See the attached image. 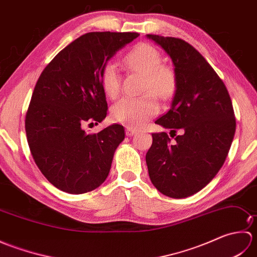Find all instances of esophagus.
Returning a JSON list of instances; mask_svg holds the SVG:
<instances>
[{
  "mask_svg": "<svg viewBox=\"0 0 257 257\" xmlns=\"http://www.w3.org/2000/svg\"><path fill=\"white\" fill-rule=\"evenodd\" d=\"M138 134V130H136L132 127H127V129H125V135L128 136V137H132V136H135Z\"/></svg>",
  "mask_w": 257,
  "mask_h": 257,
  "instance_id": "obj_1",
  "label": "esophagus"
}]
</instances>
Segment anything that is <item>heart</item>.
Returning a JSON list of instances; mask_svg holds the SVG:
<instances>
[{"instance_id":"heart-1","label":"heart","mask_w":257,"mask_h":257,"mask_svg":"<svg viewBox=\"0 0 257 257\" xmlns=\"http://www.w3.org/2000/svg\"><path fill=\"white\" fill-rule=\"evenodd\" d=\"M129 69L144 75L143 92H152L162 100L171 98L177 88L174 70L162 65L159 51L149 44L136 45L123 58ZM102 90L108 98H116L120 91V76L116 65L108 63L100 73ZM154 95L146 94L139 98H122L111 107L113 121L130 127H139L159 110Z\"/></svg>"}]
</instances>
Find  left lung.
I'll use <instances>...</instances> for the list:
<instances>
[{"instance_id": "1", "label": "left lung", "mask_w": 257, "mask_h": 257, "mask_svg": "<svg viewBox=\"0 0 257 257\" xmlns=\"http://www.w3.org/2000/svg\"><path fill=\"white\" fill-rule=\"evenodd\" d=\"M174 66L177 88L171 108L156 120L170 129L152 134L146 155L149 177L167 196L183 199L203 189L224 163L235 134V116L226 87L205 58L189 43L176 37L148 34Z\"/></svg>"}]
</instances>
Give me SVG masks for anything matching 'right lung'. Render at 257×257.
Masks as SVG:
<instances>
[{"label": "right lung", "instance_id": "1", "mask_svg": "<svg viewBox=\"0 0 257 257\" xmlns=\"http://www.w3.org/2000/svg\"><path fill=\"white\" fill-rule=\"evenodd\" d=\"M138 33L91 32L59 52L43 70L25 118L33 159L54 187L72 194L105 182L124 129L111 124L86 134V123L107 116L102 67Z\"/></svg>", "mask_w": 257, "mask_h": 257}]
</instances>
